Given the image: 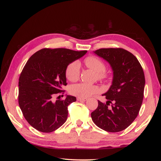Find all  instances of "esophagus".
<instances>
[{"instance_id": "1", "label": "esophagus", "mask_w": 161, "mask_h": 161, "mask_svg": "<svg viewBox=\"0 0 161 161\" xmlns=\"http://www.w3.org/2000/svg\"><path fill=\"white\" fill-rule=\"evenodd\" d=\"M77 101H86L87 100V98H82V97H77Z\"/></svg>"}]
</instances>
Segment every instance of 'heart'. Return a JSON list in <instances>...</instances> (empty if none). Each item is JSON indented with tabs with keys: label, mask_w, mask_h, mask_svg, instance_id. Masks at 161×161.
I'll use <instances>...</instances> for the list:
<instances>
[{
	"label": "heart",
	"mask_w": 161,
	"mask_h": 161,
	"mask_svg": "<svg viewBox=\"0 0 161 161\" xmlns=\"http://www.w3.org/2000/svg\"><path fill=\"white\" fill-rule=\"evenodd\" d=\"M84 63L91 69L96 71L100 80H108L109 75L105 71L106 64L100 58L95 56H89L85 58ZM65 75L68 80L76 81L80 76V64L78 61H73L68 65L65 70ZM70 93L79 97H88L100 91L96 85H90L80 83L73 85L70 87Z\"/></svg>",
	"instance_id": "heart-1"
}]
</instances>
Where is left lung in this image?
Returning a JSON list of instances; mask_svg holds the SVG:
<instances>
[{"label":"left lung","mask_w":161,"mask_h":161,"mask_svg":"<svg viewBox=\"0 0 161 161\" xmlns=\"http://www.w3.org/2000/svg\"><path fill=\"white\" fill-rule=\"evenodd\" d=\"M94 53L111 65L114 78L110 88L102 95L107 102L98 100L97 108L91 113L92 119L106 131H121L134 121L141 109L144 72L137 58L123 48H100Z\"/></svg>","instance_id":"1"}]
</instances>
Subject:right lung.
<instances>
[{"label": "right lung", "mask_w": 161, "mask_h": 161, "mask_svg": "<svg viewBox=\"0 0 161 161\" xmlns=\"http://www.w3.org/2000/svg\"><path fill=\"white\" fill-rule=\"evenodd\" d=\"M86 53L67 48H43L27 61L19 77V104L32 127L50 133L66 121L68 106L76 101V97L67 95L64 100L56 101L53 97L64 93L62 87L67 85L66 66Z\"/></svg>", "instance_id": "add662e5"}]
</instances>
